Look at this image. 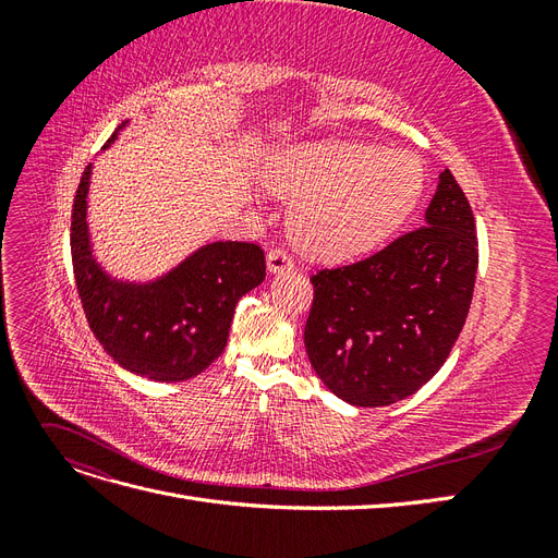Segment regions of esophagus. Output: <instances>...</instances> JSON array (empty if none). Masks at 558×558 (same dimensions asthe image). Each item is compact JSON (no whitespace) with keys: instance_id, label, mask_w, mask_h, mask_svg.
<instances>
[{"instance_id":"esophagus-1","label":"esophagus","mask_w":558,"mask_h":558,"mask_svg":"<svg viewBox=\"0 0 558 558\" xmlns=\"http://www.w3.org/2000/svg\"><path fill=\"white\" fill-rule=\"evenodd\" d=\"M293 269V260L286 251H269L267 253V272L269 275H283V272H291Z\"/></svg>"}]
</instances>
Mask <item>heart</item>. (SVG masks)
<instances>
[{
  "instance_id": "heart-1",
  "label": "heart",
  "mask_w": 558,
  "mask_h": 558,
  "mask_svg": "<svg viewBox=\"0 0 558 558\" xmlns=\"http://www.w3.org/2000/svg\"><path fill=\"white\" fill-rule=\"evenodd\" d=\"M265 181L293 202V242L310 258L367 256L408 221L426 191V167L412 150L365 142L300 144L275 156Z\"/></svg>"
}]
</instances>
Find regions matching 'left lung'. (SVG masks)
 Here are the masks:
<instances>
[{"mask_svg":"<svg viewBox=\"0 0 558 558\" xmlns=\"http://www.w3.org/2000/svg\"><path fill=\"white\" fill-rule=\"evenodd\" d=\"M477 260L475 216L445 170L424 226L361 263L312 277L305 347L318 379L356 408L416 393L459 340Z\"/></svg>","mask_w":558,"mask_h":558,"instance_id":"8db88e82","label":"left lung"}]
</instances>
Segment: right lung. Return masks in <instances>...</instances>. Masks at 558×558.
I'll use <instances>...</instances> for the list:
<instances>
[{
    "instance_id": "1",
    "label": "right lung",
    "mask_w": 558,
    "mask_h": 558,
    "mask_svg": "<svg viewBox=\"0 0 558 558\" xmlns=\"http://www.w3.org/2000/svg\"><path fill=\"white\" fill-rule=\"evenodd\" d=\"M130 121L118 125L105 150ZM93 165L81 177L72 216L76 289L93 335L132 375L154 381L197 377L221 356L234 307L265 279L263 248L207 242L158 277H118L99 263L88 226Z\"/></svg>"
}]
</instances>
